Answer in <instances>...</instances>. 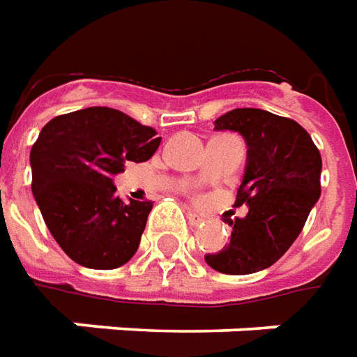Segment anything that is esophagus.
I'll return each instance as SVG.
<instances>
[{
    "label": "esophagus",
    "instance_id": "obj_1",
    "mask_svg": "<svg viewBox=\"0 0 357 357\" xmlns=\"http://www.w3.org/2000/svg\"><path fill=\"white\" fill-rule=\"evenodd\" d=\"M186 217H188V221H190V225H194V227H199V225H204V221H206V217L196 213V211H188Z\"/></svg>",
    "mask_w": 357,
    "mask_h": 357
}]
</instances>
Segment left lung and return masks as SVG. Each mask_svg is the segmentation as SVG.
I'll return each instance as SVG.
<instances>
[{"label": "left lung", "instance_id": "obj_1", "mask_svg": "<svg viewBox=\"0 0 357 357\" xmlns=\"http://www.w3.org/2000/svg\"><path fill=\"white\" fill-rule=\"evenodd\" d=\"M215 130L238 132L246 142V169L236 207L248 215L234 219L231 242L206 264L225 275H250L279 261L298 238L321 196V153L296 121L254 107L225 113Z\"/></svg>", "mask_w": 357, "mask_h": 357}]
</instances>
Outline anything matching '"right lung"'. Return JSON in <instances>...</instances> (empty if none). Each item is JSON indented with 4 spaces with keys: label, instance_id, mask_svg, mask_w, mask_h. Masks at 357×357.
Instances as JSON below:
<instances>
[{
    "label": "right lung",
    "instance_id": "right-lung-1",
    "mask_svg": "<svg viewBox=\"0 0 357 357\" xmlns=\"http://www.w3.org/2000/svg\"><path fill=\"white\" fill-rule=\"evenodd\" d=\"M111 107L52 119L30 151L32 194L55 242L88 269H117L136 254L153 204L121 199L115 174L148 161L161 138Z\"/></svg>",
    "mask_w": 357,
    "mask_h": 357
}]
</instances>
